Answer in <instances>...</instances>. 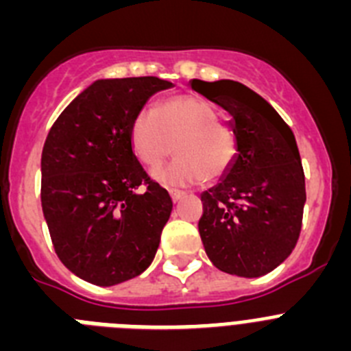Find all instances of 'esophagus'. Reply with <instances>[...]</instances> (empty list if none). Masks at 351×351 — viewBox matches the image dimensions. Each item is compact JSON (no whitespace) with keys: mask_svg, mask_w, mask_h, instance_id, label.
Segmentation results:
<instances>
[{"mask_svg":"<svg viewBox=\"0 0 351 351\" xmlns=\"http://www.w3.org/2000/svg\"><path fill=\"white\" fill-rule=\"evenodd\" d=\"M186 197V193H182V191H178V190H170V198H172L173 204L181 202L182 198Z\"/></svg>","mask_w":351,"mask_h":351,"instance_id":"1","label":"esophagus"}]
</instances>
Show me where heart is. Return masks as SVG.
I'll return each mask as SVG.
<instances>
[{
    "label": "heart",
    "mask_w": 351,
    "mask_h": 351,
    "mask_svg": "<svg viewBox=\"0 0 351 351\" xmlns=\"http://www.w3.org/2000/svg\"><path fill=\"white\" fill-rule=\"evenodd\" d=\"M130 144L147 169H156L176 149L178 158L153 173L167 186L216 181L237 154L234 133L191 96L167 98L154 105L153 112L141 110L130 126Z\"/></svg>",
    "instance_id": "heart-1"
}]
</instances>
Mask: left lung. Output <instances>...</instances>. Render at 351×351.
<instances>
[{"label": "left lung", "mask_w": 351, "mask_h": 351, "mask_svg": "<svg viewBox=\"0 0 351 351\" xmlns=\"http://www.w3.org/2000/svg\"><path fill=\"white\" fill-rule=\"evenodd\" d=\"M228 117L237 154L202 193L198 232L214 267L241 278L274 271L297 244L306 184L295 137L272 105L235 80H191Z\"/></svg>", "instance_id": "1"}]
</instances>
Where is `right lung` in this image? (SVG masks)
Returning <instances> with one entry per match:
<instances>
[{"instance_id":"obj_1","label":"right lung","mask_w":351,"mask_h":351,"mask_svg":"<svg viewBox=\"0 0 351 351\" xmlns=\"http://www.w3.org/2000/svg\"><path fill=\"white\" fill-rule=\"evenodd\" d=\"M169 88L158 77L95 80L43 144V218L64 267L88 283H125L156 255L172 198L149 181L130 126L151 96Z\"/></svg>"}]
</instances>
